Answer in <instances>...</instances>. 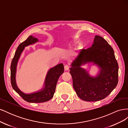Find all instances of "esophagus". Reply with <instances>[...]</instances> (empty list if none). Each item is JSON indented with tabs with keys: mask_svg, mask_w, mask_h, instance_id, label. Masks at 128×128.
<instances>
[{
	"mask_svg": "<svg viewBox=\"0 0 128 128\" xmlns=\"http://www.w3.org/2000/svg\"><path fill=\"white\" fill-rule=\"evenodd\" d=\"M69 69V66L68 64H66L64 66V70H68Z\"/></svg>",
	"mask_w": 128,
	"mask_h": 128,
	"instance_id": "obj_1",
	"label": "esophagus"
}]
</instances>
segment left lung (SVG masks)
Wrapping results in <instances>:
<instances>
[{"mask_svg":"<svg viewBox=\"0 0 128 128\" xmlns=\"http://www.w3.org/2000/svg\"><path fill=\"white\" fill-rule=\"evenodd\" d=\"M92 63L99 67L95 76L81 67ZM73 88L78 97L86 102H96L105 98L116 86L118 66L114 50L107 42L95 36L90 48L80 50L70 68Z\"/></svg>","mask_w":128,"mask_h":128,"instance_id":"8db88e82","label":"left lung"}]
</instances>
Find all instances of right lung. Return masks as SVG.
Masks as SVG:
<instances>
[{"instance_id": "right-lung-1", "label": "right lung", "mask_w": 128, "mask_h": 128, "mask_svg": "<svg viewBox=\"0 0 128 128\" xmlns=\"http://www.w3.org/2000/svg\"><path fill=\"white\" fill-rule=\"evenodd\" d=\"M39 42L36 38L30 36L27 39L18 47L15 53L10 65L11 84L14 90L26 102L33 103H40L48 102L51 99L56 91L58 80L64 72L62 64H57L50 68L46 74L44 86L40 90L30 94H26L20 90L16 82V74L18 63L25 47L36 44Z\"/></svg>"}]
</instances>
